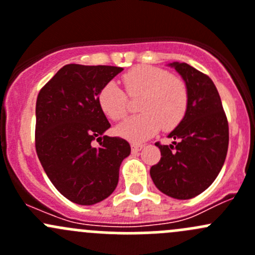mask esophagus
Returning <instances> with one entry per match:
<instances>
[{"label": "esophagus", "instance_id": "esophagus-1", "mask_svg": "<svg viewBox=\"0 0 255 255\" xmlns=\"http://www.w3.org/2000/svg\"><path fill=\"white\" fill-rule=\"evenodd\" d=\"M130 146H132V153L135 154V153H138V151L142 150V149L144 148V144H134V143H133Z\"/></svg>", "mask_w": 255, "mask_h": 255}]
</instances>
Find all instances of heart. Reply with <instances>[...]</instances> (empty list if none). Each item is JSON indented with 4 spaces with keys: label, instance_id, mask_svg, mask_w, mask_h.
<instances>
[{
    "label": "heart",
    "instance_id": "obj_1",
    "mask_svg": "<svg viewBox=\"0 0 255 255\" xmlns=\"http://www.w3.org/2000/svg\"><path fill=\"white\" fill-rule=\"evenodd\" d=\"M129 96L142 95L139 111L117 127V133L132 142H142L155 134L161 127L171 130L184 120L189 107V90L182 79L168 70L139 65L122 76ZM116 82H109L99 94V104L110 118L120 121L128 112V96Z\"/></svg>",
    "mask_w": 255,
    "mask_h": 255
}]
</instances>
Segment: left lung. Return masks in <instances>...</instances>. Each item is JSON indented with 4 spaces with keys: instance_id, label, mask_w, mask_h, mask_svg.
Instances as JSON below:
<instances>
[{
    "instance_id": "left-lung-1",
    "label": "left lung",
    "mask_w": 255,
    "mask_h": 255,
    "mask_svg": "<svg viewBox=\"0 0 255 255\" xmlns=\"http://www.w3.org/2000/svg\"><path fill=\"white\" fill-rule=\"evenodd\" d=\"M186 82L189 107L168 135L170 145L155 143L161 158L150 176L163 194L177 200L197 196L215 181L228 150V122L213 81L186 63H171Z\"/></svg>"
}]
</instances>
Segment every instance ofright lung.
<instances>
[{
  "instance_id": "1",
  "label": "right lung",
  "mask_w": 255,
  "mask_h": 255,
  "mask_svg": "<svg viewBox=\"0 0 255 255\" xmlns=\"http://www.w3.org/2000/svg\"><path fill=\"white\" fill-rule=\"evenodd\" d=\"M122 68L68 64L38 94L35 150L51 184L78 205H95L115 191L130 145L104 133L111 127L99 94ZM96 139L99 145L94 147Z\"/></svg>"
}]
</instances>
